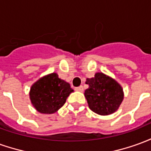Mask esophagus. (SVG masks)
<instances>
[{
  "instance_id": "obj_1",
  "label": "esophagus",
  "mask_w": 151,
  "mask_h": 151,
  "mask_svg": "<svg viewBox=\"0 0 151 151\" xmlns=\"http://www.w3.org/2000/svg\"><path fill=\"white\" fill-rule=\"evenodd\" d=\"M75 91L79 92H82L83 91V86H78V87H76Z\"/></svg>"
}]
</instances>
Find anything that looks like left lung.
I'll return each mask as SVG.
<instances>
[{"label": "left lung", "mask_w": 151, "mask_h": 151, "mask_svg": "<svg viewBox=\"0 0 151 151\" xmlns=\"http://www.w3.org/2000/svg\"><path fill=\"white\" fill-rule=\"evenodd\" d=\"M89 85L84 93L90 109L101 116H108L119 109L124 99V91L119 82L102 72L86 78Z\"/></svg>", "instance_id": "obj_1"}]
</instances>
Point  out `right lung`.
Wrapping results in <instances>:
<instances>
[{
	"instance_id": "obj_1",
	"label": "right lung",
	"mask_w": 151,
	"mask_h": 151,
	"mask_svg": "<svg viewBox=\"0 0 151 151\" xmlns=\"http://www.w3.org/2000/svg\"><path fill=\"white\" fill-rule=\"evenodd\" d=\"M73 92L69 82L59 78L56 73L43 76L31 86L29 96L35 110L43 114L56 112Z\"/></svg>"
}]
</instances>
